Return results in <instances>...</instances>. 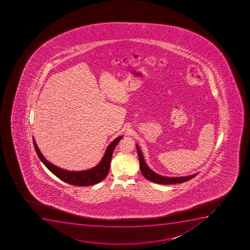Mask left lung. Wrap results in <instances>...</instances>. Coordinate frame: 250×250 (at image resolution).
Segmentation results:
<instances>
[{"mask_svg": "<svg viewBox=\"0 0 250 250\" xmlns=\"http://www.w3.org/2000/svg\"><path fill=\"white\" fill-rule=\"evenodd\" d=\"M137 151L139 155V166H140V170H141L143 175L153 183H158V184H176V183H182L187 181L190 180L191 178H194L197 175V173L193 174V175L187 176V177H179V178H168V177H164V176L159 175L157 173H155L151 170V168H149L146 166L145 161H144V156L142 154L139 146L136 145Z\"/></svg>", "mask_w": 250, "mask_h": 250, "instance_id": "1", "label": "left lung"}]
</instances>
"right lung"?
I'll use <instances>...</instances> for the list:
<instances>
[{
	"mask_svg": "<svg viewBox=\"0 0 250 250\" xmlns=\"http://www.w3.org/2000/svg\"><path fill=\"white\" fill-rule=\"evenodd\" d=\"M121 139L122 137H118L109 145L108 147L106 148V152L104 154V157L102 159L101 162L98 166L88 170L79 171V172L64 170L59 168L57 166H54L47 160H45L42 154L41 153L39 148L37 147V145L36 144L35 139H33V144H34L35 150L37 151V156L50 172H52L55 176H57L58 178L65 183H69L72 185L84 187V186L94 185L96 183H100L106 178V175L108 174L114 149Z\"/></svg>",
	"mask_w": 250,
	"mask_h": 250,
	"instance_id": "right-lung-1",
	"label": "right lung"
}]
</instances>
